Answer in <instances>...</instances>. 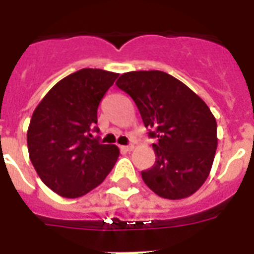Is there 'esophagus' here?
Segmentation results:
<instances>
[{"label":"esophagus","instance_id":"obj_1","mask_svg":"<svg viewBox=\"0 0 254 254\" xmlns=\"http://www.w3.org/2000/svg\"><path fill=\"white\" fill-rule=\"evenodd\" d=\"M121 147V150H124V151H131L133 150V145H127V146H120Z\"/></svg>","mask_w":254,"mask_h":254}]
</instances>
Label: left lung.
Wrapping results in <instances>:
<instances>
[{"label": "left lung", "mask_w": 254, "mask_h": 254, "mask_svg": "<svg viewBox=\"0 0 254 254\" xmlns=\"http://www.w3.org/2000/svg\"><path fill=\"white\" fill-rule=\"evenodd\" d=\"M138 108L153 143L155 163L141 173L165 199L196 192L208 178L217 147L216 120L207 104L181 80L162 71H131L116 81Z\"/></svg>", "instance_id": "obj_1"}]
</instances>
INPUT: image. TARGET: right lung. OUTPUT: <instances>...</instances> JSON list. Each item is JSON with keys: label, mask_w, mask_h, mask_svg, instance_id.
<instances>
[{"label": "right lung", "mask_w": 254, "mask_h": 254, "mask_svg": "<svg viewBox=\"0 0 254 254\" xmlns=\"http://www.w3.org/2000/svg\"><path fill=\"white\" fill-rule=\"evenodd\" d=\"M119 73L83 68L58 81L38 104L27 130L30 161L42 182L63 197H79L103 183L120 150L104 145L97 108Z\"/></svg>", "instance_id": "add662e5"}]
</instances>
